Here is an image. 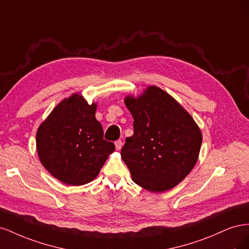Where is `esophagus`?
<instances>
[{
	"instance_id": "obj_1",
	"label": "esophagus",
	"mask_w": 249,
	"mask_h": 249,
	"mask_svg": "<svg viewBox=\"0 0 249 249\" xmlns=\"http://www.w3.org/2000/svg\"><path fill=\"white\" fill-rule=\"evenodd\" d=\"M123 141L122 140H117V141H115V147H116V149L117 150H119V149H122V147H123Z\"/></svg>"
}]
</instances>
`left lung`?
<instances>
[{"instance_id":"obj_1","label":"left lung","mask_w":249,"mask_h":249,"mask_svg":"<svg viewBox=\"0 0 249 249\" xmlns=\"http://www.w3.org/2000/svg\"><path fill=\"white\" fill-rule=\"evenodd\" d=\"M125 106L134 118V134L122 148V158L137 185L152 192L171 189L197 162L202 141L194 119L168 93L156 86Z\"/></svg>"}]
</instances>
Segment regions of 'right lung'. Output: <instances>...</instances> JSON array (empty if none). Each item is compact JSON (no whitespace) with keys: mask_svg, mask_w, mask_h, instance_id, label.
Instances as JSON below:
<instances>
[{"mask_svg":"<svg viewBox=\"0 0 249 249\" xmlns=\"http://www.w3.org/2000/svg\"><path fill=\"white\" fill-rule=\"evenodd\" d=\"M95 110L94 103L89 105L80 94H72L51 112L37 131L41 164L65 185L91 182L114 152V143L104 139Z\"/></svg>","mask_w":249,"mask_h":249,"instance_id":"1","label":"right lung"}]
</instances>
